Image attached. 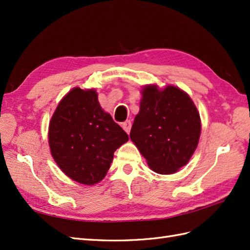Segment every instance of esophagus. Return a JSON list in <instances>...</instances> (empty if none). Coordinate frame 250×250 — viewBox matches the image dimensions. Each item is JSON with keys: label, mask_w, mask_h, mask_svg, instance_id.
I'll return each mask as SVG.
<instances>
[{"label": "esophagus", "mask_w": 250, "mask_h": 250, "mask_svg": "<svg viewBox=\"0 0 250 250\" xmlns=\"http://www.w3.org/2000/svg\"><path fill=\"white\" fill-rule=\"evenodd\" d=\"M131 121L130 120H126L125 122H122V128H124V130L126 132V133H130V130H131Z\"/></svg>", "instance_id": "esophagus-1"}]
</instances>
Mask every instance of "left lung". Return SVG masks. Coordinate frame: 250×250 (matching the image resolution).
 Returning a JSON list of instances; mask_svg holds the SVG:
<instances>
[{"instance_id": "8db88e82", "label": "left lung", "mask_w": 250, "mask_h": 250, "mask_svg": "<svg viewBox=\"0 0 250 250\" xmlns=\"http://www.w3.org/2000/svg\"><path fill=\"white\" fill-rule=\"evenodd\" d=\"M140 111L130 139L158 174L176 173L192 157L201 135L198 108L187 92L173 84L160 89L146 84L141 90Z\"/></svg>"}]
</instances>
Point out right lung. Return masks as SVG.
Here are the masks:
<instances>
[{"instance_id":"right-lung-1","label":"right lung","mask_w":250,"mask_h":250,"mask_svg":"<svg viewBox=\"0 0 250 250\" xmlns=\"http://www.w3.org/2000/svg\"><path fill=\"white\" fill-rule=\"evenodd\" d=\"M128 141V134L101 107L94 89L73 88L49 121L52 158L67 177L82 185L100 183L117 148Z\"/></svg>"}]
</instances>
